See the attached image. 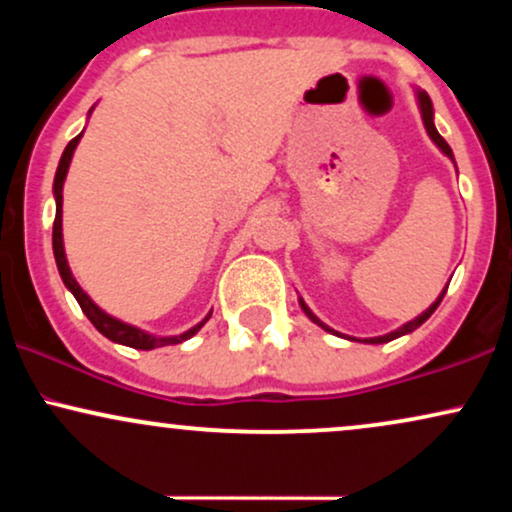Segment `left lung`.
<instances>
[{
	"label": "left lung",
	"mask_w": 512,
	"mask_h": 512,
	"mask_svg": "<svg viewBox=\"0 0 512 512\" xmlns=\"http://www.w3.org/2000/svg\"><path fill=\"white\" fill-rule=\"evenodd\" d=\"M414 93H416V103H419V110H421V120H424V127H426L428 137H431V142L436 144L438 149L443 151V154L448 156L452 163H455V156H452V149H450V146H448V142H445V139L440 137V134H438V129H436V122H433V103H431V98H428V93H426V91H421V88H414ZM455 168H457V166H455ZM445 291H448V286H445L443 293H440V296L436 298V301H433L431 305H428V308L424 310V313H421V315H416L414 320L404 322V325H402V327H397L395 332L380 334V337H368V339H363V342H366V344H385V342H392V339H397V337H404V334L414 332L416 327H421V325H424V322L428 320V317H431L433 313H436V308H438V305H440V301H443ZM298 303H301V310H303L305 315L310 317V320L315 322L317 327H322V330H325V332H330V334H337V337H344V334H339L337 330H332V327H327L325 322H322L320 317H317V315L313 313V310H310L308 305H305L303 298H298ZM344 339H349V342H361V339H354V337H344Z\"/></svg>",
	"instance_id": "8db88e82"
}]
</instances>
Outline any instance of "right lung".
<instances>
[{"mask_svg":"<svg viewBox=\"0 0 512 512\" xmlns=\"http://www.w3.org/2000/svg\"><path fill=\"white\" fill-rule=\"evenodd\" d=\"M91 110H88V115H91ZM81 137H84V132L76 134L72 142L67 144V149H64V154L60 158V166H57L55 182H52V195H55V209H57L55 211V223H52V252H55V262H57V269H60V276H62L64 286H67V289L74 293L76 303L81 305V310H84V315L93 322V327H96V330L101 332L103 337H108L110 342H115V344L149 351V349H158V346L180 344V342H185V339L195 337V334L204 327V322H207L209 317H211V310H209V315L204 317L202 322H197V325L190 327V330H187V332L173 334V337H158V334L144 332V330H139V327L129 325V322H122V320H117V317L105 313V310L98 308V305L91 301V296H88V293L81 289L79 281L74 279L72 269H69L67 255H64V240H62V190H64V180H67V173H69V163H72L74 149H76V146H79V139Z\"/></svg>","mask_w":512,"mask_h":512,"instance_id":"add662e5","label":"right lung"}]
</instances>
